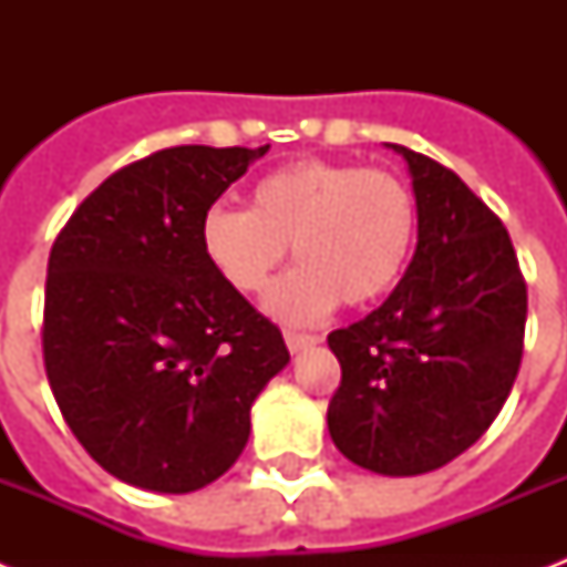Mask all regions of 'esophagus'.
<instances>
[{
	"label": "esophagus",
	"instance_id": "1",
	"mask_svg": "<svg viewBox=\"0 0 567 567\" xmlns=\"http://www.w3.org/2000/svg\"><path fill=\"white\" fill-rule=\"evenodd\" d=\"M320 338L311 336V332H297V329H285V344H288V350L291 353H300V350H306V347L318 344Z\"/></svg>",
	"mask_w": 567,
	"mask_h": 567
}]
</instances>
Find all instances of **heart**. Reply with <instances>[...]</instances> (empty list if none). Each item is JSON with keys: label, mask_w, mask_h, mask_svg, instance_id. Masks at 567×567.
Segmentation results:
<instances>
[{"label": "heart", "mask_w": 567, "mask_h": 567, "mask_svg": "<svg viewBox=\"0 0 567 567\" xmlns=\"http://www.w3.org/2000/svg\"><path fill=\"white\" fill-rule=\"evenodd\" d=\"M417 238V199L409 182L382 167L300 158L265 173L249 212L212 205L199 220L205 261L238 293H261L285 261L293 267L267 309L309 323L338 302L368 306L403 276Z\"/></svg>", "instance_id": "heart-1"}]
</instances>
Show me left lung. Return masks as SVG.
I'll return each mask as SVG.
<instances>
[{
	"label": "left lung",
	"mask_w": 567,
	"mask_h": 567,
	"mask_svg": "<svg viewBox=\"0 0 567 567\" xmlns=\"http://www.w3.org/2000/svg\"><path fill=\"white\" fill-rule=\"evenodd\" d=\"M409 164L417 247L391 297L329 332L341 385L327 423L359 467L414 476L465 453L518 377L527 282L501 217L444 164L391 144Z\"/></svg>",
	"instance_id": "8db88e82"
}]
</instances>
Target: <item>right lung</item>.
Here are the masks:
<instances>
[{"instance_id": "obj_1", "label": "right lung", "mask_w": 567, "mask_h": 567, "mask_svg": "<svg viewBox=\"0 0 567 567\" xmlns=\"http://www.w3.org/2000/svg\"><path fill=\"white\" fill-rule=\"evenodd\" d=\"M267 150H158L111 173L52 244L49 388L79 444L123 483L188 494L226 474L252 400L291 359L199 247L203 214Z\"/></svg>"}]
</instances>
